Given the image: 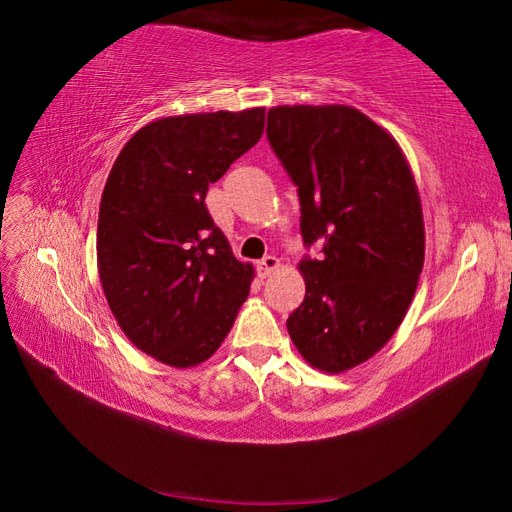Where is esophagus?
Returning <instances> with one entry per match:
<instances>
[{
  "label": "esophagus",
  "instance_id": "obj_1",
  "mask_svg": "<svg viewBox=\"0 0 512 512\" xmlns=\"http://www.w3.org/2000/svg\"><path fill=\"white\" fill-rule=\"evenodd\" d=\"M279 266L281 264H279V259L275 255H266L264 259L257 261V272H259L261 277H268L270 272H275Z\"/></svg>",
  "mask_w": 512,
  "mask_h": 512
}]
</instances>
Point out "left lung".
I'll use <instances>...</instances> for the list:
<instances>
[{"mask_svg": "<svg viewBox=\"0 0 512 512\" xmlns=\"http://www.w3.org/2000/svg\"><path fill=\"white\" fill-rule=\"evenodd\" d=\"M270 148L301 202L305 299L288 331L312 366L366 362L406 316L425 255L417 185L397 141L353 106H275Z\"/></svg>", "mask_w": 512, "mask_h": 512, "instance_id": "8db88e82", "label": "left lung"}]
</instances>
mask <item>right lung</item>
I'll return each instance as SVG.
<instances>
[{"instance_id":"add662e5","label":"right lung","mask_w":512,"mask_h":512,"mask_svg":"<svg viewBox=\"0 0 512 512\" xmlns=\"http://www.w3.org/2000/svg\"><path fill=\"white\" fill-rule=\"evenodd\" d=\"M264 120L266 109L163 117L128 139L106 178L102 290L128 340L163 364L211 358L251 290L253 266L233 257L205 196Z\"/></svg>"}]
</instances>
